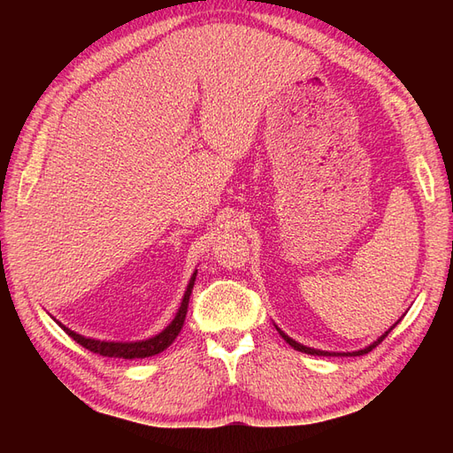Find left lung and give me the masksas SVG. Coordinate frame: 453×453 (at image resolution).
Here are the masks:
<instances>
[{
    "instance_id": "obj_1",
    "label": "left lung",
    "mask_w": 453,
    "mask_h": 453,
    "mask_svg": "<svg viewBox=\"0 0 453 453\" xmlns=\"http://www.w3.org/2000/svg\"><path fill=\"white\" fill-rule=\"evenodd\" d=\"M401 321V319H399ZM397 321V323H399ZM395 323V325H397ZM395 325H393V326H389V329L386 331V333H383L381 336H378V341H373L372 344H368V346H365V349H360V350H354V352H329V350H319V349H311V346H305V344H302V342H297V341H294V339H290V336H288L282 329H278V325H274L276 326V331L278 333H280V336H282V339L288 342V344H290L292 346V349L294 350H300V352H305V354H313V356H362V354H368L370 350H373L375 349V346H378L383 339H386V336L393 331V329H395Z\"/></svg>"
}]
</instances>
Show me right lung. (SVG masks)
Here are the masks:
<instances>
[{"label": "right lung", "mask_w": 453, "mask_h": 453, "mask_svg": "<svg viewBox=\"0 0 453 453\" xmlns=\"http://www.w3.org/2000/svg\"><path fill=\"white\" fill-rule=\"evenodd\" d=\"M196 273L195 271L190 276V280L187 284V290L185 296H182L179 310L173 317V321L163 329L161 333L150 336V339H143V341H101V339H91V336H83L80 333H75L72 329H67L65 325H62L60 321H56L58 325L62 326V329L72 336L75 342H80L83 349H88L95 354H101V356H109V358H127V360H134V358H150V356H156L159 352H163L165 349L173 344V341L177 339L182 325H185V317L188 311V302H190V294H192V288H195L196 282Z\"/></svg>", "instance_id": "add662e5"}]
</instances>
